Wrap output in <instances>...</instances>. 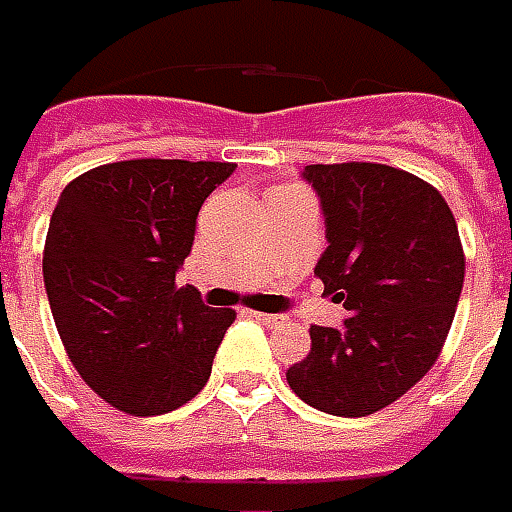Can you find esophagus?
Listing matches in <instances>:
<instances>
[{"label": "esophagus", "instance_id": "esophagus-1", "mask_svg": "<svg viewBox=\"0 0 512 512\" xmlns=\"http://www.w3.org/2000/svg\"><path fill=\"white\" fill-rule=\"evenodd\" d=\"M249 316H255L257 322H263V325H283V322H285V316L263 314V311H249Z\"/></svg>", "mask_w": 512, "mask_h": 512}]
</instances>
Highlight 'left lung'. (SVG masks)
<instances>
[{
    "label": "left lung",
    "instance_id": "1",
    "mask_svg": "<svg viewBox=\"0 0 512 512\" xmlns=\"http://www.w3.org/2000/svg\"><path fill=\"white\" fill-rule=\"evenodd\" d=\"M302 179L328 241L314 274L347 316L314 325L311 353L285 378L319 412L373 415L440 356L465 277L457 221L431 184L389 165H308Z\"/></svg>",
    "mask_w": 512,
    "mask_h": 512
}]
</instances>
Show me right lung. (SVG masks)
I'll list each match as a JSON object with an SVG mask.
<instances>
[{
	"label": "right lung",
	"mask_w": 512,
	"mask_h": 512,
	"mask_svg": "<svg viewBox=\"0 0 512 512\" xmlns=\"http://www.w3.org/2000/svg\"><path fill=\"white\" fill-rule=\"evenodd\" d=\"M229 162H111L64 187L44 243V285L75 370L128 415H165L196 398L235 322L176 274L204 198Z\"/></svg>",
	"instance_id": "obj_1"
}]
</instances>
